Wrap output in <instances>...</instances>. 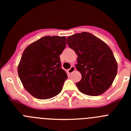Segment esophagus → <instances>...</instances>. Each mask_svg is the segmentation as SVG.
<instances>
[{"mask_svg": "<svg viewBox=\"0 0 131 131\" xmlns=\"http://www.w3.org/2000/svg\"><path fill=\"white\" fill-rule=\"evenodd\" d=\"M76 70V68H75V67H74V66H72V67H70V68H69L68 70V72L69 74H71V73H72L74 71V70Z\"/></svg>", "mask_w": 131, "mask_h": 131, "instance_id": "34e87169", "label": "esophagus"}]
</instances>
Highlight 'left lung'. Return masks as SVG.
I'll list each match as a JSON object with an SVG mask.
<instances>
[{"label":"left lung","instance_id":"left-lung-1","mask_svg":"<svg viewBox=\"0 0 131 131\" xmlns=\"http://www.w3.org/2000/svg\"><path fill=\"white\" fill-rule=\"evenodd\" d=\"M67 43L78 55L76 68L82 74L81 80L76 83L79 91L90 96L104 93L110 88L117 72L112 49L87 32L68 36Z\"/></svg>","mask_w":131,"mask_h":131}]
</instances>
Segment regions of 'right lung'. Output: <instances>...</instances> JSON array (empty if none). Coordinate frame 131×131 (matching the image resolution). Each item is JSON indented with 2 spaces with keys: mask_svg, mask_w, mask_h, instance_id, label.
Returning <instances> with one entry per match:
<instances>
[{
  "mask_svg": "<svg viewBox=\"0 0 131 131\" xmlns=\"http://www.w3.org/2000/svg\"><path fill=\"white\" fill-rule=\"evenodd\" d=\"M65 36H47L28 46L17 72L25 89L34 97L48 99L60 93L68 76L59 55L66 47Z\"/></svg>",
  "mask_w": 131,
  "mask_h": 131,
  "instance_id": "add662e5",
  "label": "right lung"
}]
</instances>
